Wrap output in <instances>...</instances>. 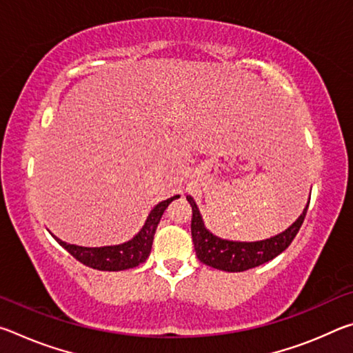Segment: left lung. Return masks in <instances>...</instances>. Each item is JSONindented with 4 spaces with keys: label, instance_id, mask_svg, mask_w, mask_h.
<instances>
[{
    "label": "left lung",
    "instance_id": "8db88e82",
    "mask_svg": "<svg viewBox=\"0 0 353 353\" xmlns=\"http://www.w3.org/2000/svg\"><path fill=\"white\" fill-rule=\"evenodd\" d=\"M193 218H191V236L198 259L207 266H212L214 270L225 272H243L250 268L260 266L263 263L276 259L279 254L290 246L294 240L299 229L305 219L308 210L307 202L305 208L301 213L294 223L288 229H285L280 234L260 241H234L219 238L207 229L199 212V207L191 196H187Z\"/></svg>",
    "mask_w": 353,
    "mask_h": 353
}]
</instances>
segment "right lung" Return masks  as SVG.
Returning <instances> with one entry per match:
<instances>
[{"label": "right lung", "instance_id": "right-lung-1", "mask_svg": "<svg viewBox=\"0 0 353 353\" xmlns=\"http://www.w3.org/2000/svg\"><path fill=\"white\" fill-rule=\"evenodd\" d=\"M181 196L176 194L172 198L159 202L151 212H149L145 224L140 229L139 234L134 238H130L129 241L121 244H113V246H103V248H83L77 246V244H70L62 241L61 238L56 235L54 240L61 244L63 249H67L68 252L74 256L76 260H79L83 265L98 271H126L130 268H135L141 265L143 261L151 254L152 241L155 230L160 223L163 212L166 210L172 201L179 199Z\"/></svg>", "mask_w": 353, "mask_h": 353}]
</instances>
